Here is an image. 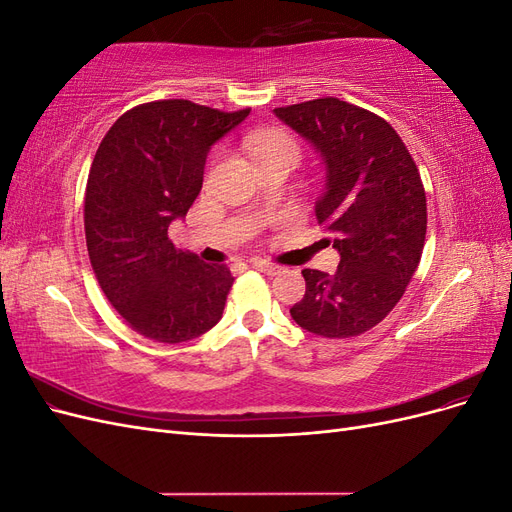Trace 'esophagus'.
Listing matches in <instances>:
<instances>
[{
    "label": "esophagus",
    "mask_w": 512,
    "mask_h": 512,
    "mask_svg": "<svg viewBox=\"0 0 512 512\" xmlns=\"http://www.w3.org/2000/svg\"><path fill=\"white\" fill-rule=\"evenodd\" d=\"M252 267L262 271V273H267V275H277L282 271L280 265H275V262H269V260H254Z\"/></svg>",
    "instance_id": "esophagus-1"
}]
</instances>
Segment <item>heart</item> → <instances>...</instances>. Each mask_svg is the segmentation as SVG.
<instances>
[{
	"mask_svg": "<svg viewBox=\"0 0 512 512\" xmlns=\"http://www.w3.org/2000/svg\"><path fill=\"white\" fill-rule=\"evenodd\" d=\"M252 156L260 162H271V160H290L297 166L301 158V145L297 138L290 132L284 130H269L256 134L250 141Z\"/></svg>",
	"mask_w": 512,
	"mask_h": 512,
	"instance_id": "b5f03b06",
	"label": "heart"
}]
</instances>
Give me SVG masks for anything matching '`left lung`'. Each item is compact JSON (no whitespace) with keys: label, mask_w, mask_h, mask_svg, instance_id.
I'll return each mask as SVG.
<instances>
[{"label":"left lung","mask_w":512,"mask_h":512,"mask_svg":"<svg viewBox=\"0 0 512 512\" xmlns=\"http://www.w3.org/2000/svg\"><path fill=\"white\" fill-rule=\"evenodd\" d=\"M307 138L327 168L316 218L333 232V275L303 269L305 297L290 307L301 329L331 339L374 329L404 297L421 262L427 198L401 136L367 108L318 98L273 111Z\"/></svg>","instance_id":"left-lung-1"}]
</instances>
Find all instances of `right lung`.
I'll return each mask as SVG.
<instances>
[{
    "label": "right lung",
    "mask_w": 512,
    "mask_h": 512,
    "mask_svg": "<svg viewBox=\"0 0 512 512\" xmlns=\"http://www.w3.org/2000/svg\"><path fill=\"white\" fill-rule=\"evenodd\" d=\"M250 115L190 100L123 113L91 162L85 239L91 269L123 322L147 339L181 344L220 322L235 277L168 239L203 188L211 145Z\"/></svg>",
    "instance_id": "1"
}]
</instances>
